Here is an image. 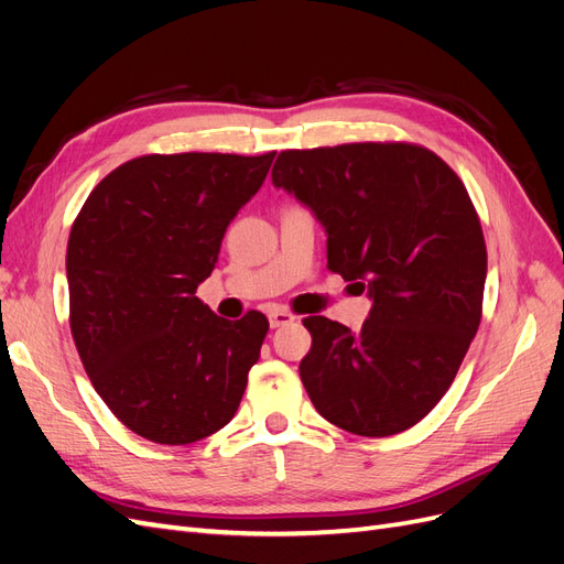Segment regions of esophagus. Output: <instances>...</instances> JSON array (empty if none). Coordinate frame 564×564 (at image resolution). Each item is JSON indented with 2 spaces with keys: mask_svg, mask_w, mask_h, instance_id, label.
Returning a JSON list of instances; mask_svg holds the SVG:
<instances>
[{
  "mask_svg": "<svg viewBox=\"0 0 564 564\" xmlns=\"http://www.w3.org/2000/svg\"><path fill=\"white\" fill-rule=\"evenodd\" d=\"M268 319H270V327L278 329V327H284V324H292L296 319V315L284 311V308H275L268 313Z\"/></svg>",
  "mask_w": 564,
  "mask_h": 564,
  "instance_id": "esophagus-1",
  "label": "esophagus"
}]
</instances>
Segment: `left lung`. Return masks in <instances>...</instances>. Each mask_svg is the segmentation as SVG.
Segmentation results:
<instances>
[{"instance_id": "8db88e82", "label": "left lung", "mask_w": 564, "mask_h": 564, "mask_svg": "<svg viewBox=\"0 0 564 564\" xmlns=\"http://www.w3.org/2000/svg\"><path fill=\"white\" fill-rule=\"evenodd\" d=\"M272 183L327 230V268L367 289L360 332L305 317L301 381L362 437L416 425L449 390L480 327L487 247L464 181L433 150L388 141L284 150Z\"/></svg>"}]
</instances>
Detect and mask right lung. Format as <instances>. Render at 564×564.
Here are the masks:
<instances>
[{
	"label": "right lung",
	"mask_w": 564,
	"mask_h": 564,
	"mask_svg": "<svg viewBox=\"0 0 564 564\" xmlns=\"http://www.w3.org/2000/svg\"><path fill=\"white\" fill-rule=\"evenodd\" d=\"M272 158H135L94 187L73 224L65 268L82 365L110 412L158 445L224 429L261 355L263 313L230 322L195 292Z\"/></svg>",
	"instance_id": "add662e5"
}]
</instances>
